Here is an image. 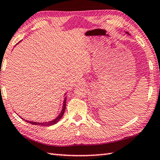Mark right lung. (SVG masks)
I'll list each match as a JSON object with an SVG mask.
<instances>
[{"label":"right lung","instance_id":"right-lung-1","mask_svg":"<svg viewBox=\"0 0 160 160\" xmlns=\"http://www.w3.org/2000/svg\"><path fill=\"white\" fill-rule=\"evenodd\" d=\"M66 101H67V98H64V104H63V108H62V110L60 112V114L58 116V117L55 118V119L52 120L51 121H49V122H45V123H38V122H34V121H26L25 119H23V118H21L22 119H23L24 121H26L28 123H30L32 125H36V126H52V125H54L55 123H57L61 119V118L62 117V116H63L64 113V111H65V109H66Z\"/></svg>","mask_w":160,"mask_h":160}]
</instances>
